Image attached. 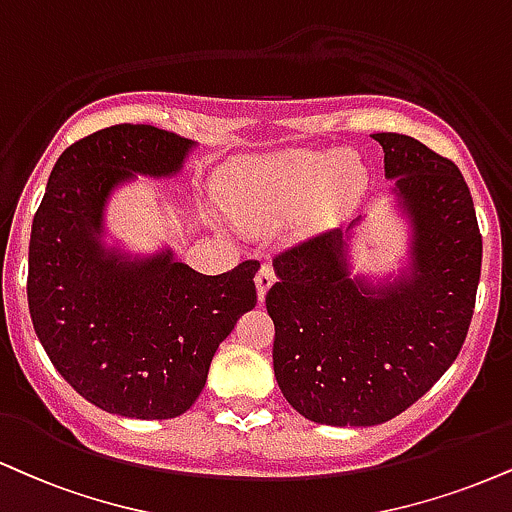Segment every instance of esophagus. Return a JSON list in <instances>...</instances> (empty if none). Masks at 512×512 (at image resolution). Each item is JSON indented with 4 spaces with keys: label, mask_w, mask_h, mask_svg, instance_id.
Wrapping results in <instances>:
<instances>
[{
    "label": "esophagus",
    "mask_w": 512,
    "mask_h": 512,
    "mask_svg": "<svg viewBox=\"0 0 512 512\" xmlns=\"http://www.w3.org/2000/svg\"><path fill=\"white\" fill-rule=\"evenodd\" d=\"M274 267L269 262H264L262 267H260V272H257V276H255V286H257V300H264V295H267V291L269 288H272V283H274Z\"/></svg>",
    "instance_id": "esophagus-1"
}]
</instances>
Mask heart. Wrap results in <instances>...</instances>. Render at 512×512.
<instances>
[{
    "instance_id": "obj_1",
    "label": "heart",
    "mask_w": 512,
    "mask_h": 512,
    "mask_svg": "<svg viewBox=\"0 0 512 512\" xmlns=\"http://www.w3.org/2000/svg\"><path fill=\"white\" fill-rule=\"evenodd\" d=\"M365 186V169L353 157L288 152L233 169L224 200L245 229H267L300 207L303 231H324L353 212Z\"/></svg>"
}]
</instances>
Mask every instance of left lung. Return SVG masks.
I'll list each match as a JSON object with an SVG mask.
<instances>
[{"mask_svg": "<svg viewBox=\"0 0 512 512\" xmlns=\"http://www.w3.org/2000/svg\"><path fill=\"white\" fill-rule=\"evenodd\" d=\"M410 224L396 279L350 274L348 240L322 233L274 260L267 293L274 377L300 415L331 427L389 422L453 365L472 322L482 236L451 159L400 133H374Z\"/></svg>", "mask_w": 512, "mask_h": 512, "instance_id": "obj_1", "label": "left lung"}]
</instances>
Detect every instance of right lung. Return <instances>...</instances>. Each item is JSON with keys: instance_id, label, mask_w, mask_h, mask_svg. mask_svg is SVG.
<instances>
[{"instance_id": "right-lung-1", "label": "right lung", "mask_w": 512, "mask_h": 512, "mask_svg": "<svg viewBox=\"0 0 512 512\" xmlns=\"http://www.w3.org/2000/svg\"><path fill=\"white\" fill-rule=\"evenodd\" d=\"M197 143L121 123L61 152L33 219L28 310L57 372L97 408L135 420L183 415L219 343L257 303L248 260L207 276L174 250L131 255L104 243V207L135 174L176 176Z\"/></svg>"}]
</instances>
